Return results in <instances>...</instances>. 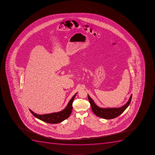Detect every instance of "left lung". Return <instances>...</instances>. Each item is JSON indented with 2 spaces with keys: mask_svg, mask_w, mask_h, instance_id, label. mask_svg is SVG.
I'll use <instances>...</instances> for the list:
<instances>
[{
  "mask_svg": "<svg viewBox=\"0 0 155 155\" xmlns=\"http://www.w3.org/2000/svg\"><path fill=\"white\" fill-rule=\"evenodd\" d=\"M88 100L91 105L93 112L96 116L105 119H111L119 116L127 108L131 101L132 94L127 103L119 108H101L95 104L92 99L88 95Z\"/></svg>",
  "mask_w": 155,
  "mask_h": 155,
  "instance_id": "1",
  "label": "left lung"
}]
</instances>
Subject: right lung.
<instances>
[{
  "instance_id": "obj_1",
  "label": "right lung",
  "mask_w": 155,
  "mask_h": 155,
  "mask_svg": "<svg viewBox=\"0 0 155 155\" xmlns=\"http://www.w3.org/2000/svg\"><path fill=\"white\" fill-rule=\"evenodd\" d=\"M77 94V93L72 97V99H71L65 109L59 112L46 114L39 115L33 112L31 109H29L31 113L36 118L44 121L45 122L50 124L59 123L68 118L70 115L73 109V101L74 100Z\"/></svg>"
}]
</instances>
